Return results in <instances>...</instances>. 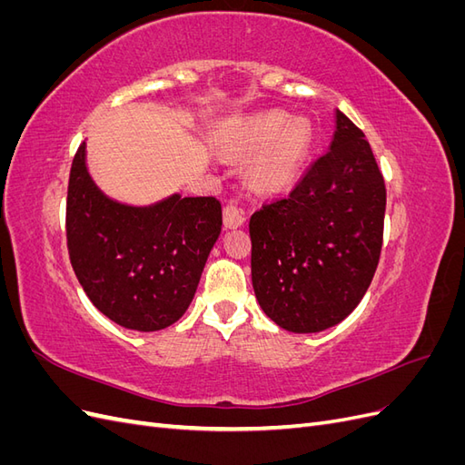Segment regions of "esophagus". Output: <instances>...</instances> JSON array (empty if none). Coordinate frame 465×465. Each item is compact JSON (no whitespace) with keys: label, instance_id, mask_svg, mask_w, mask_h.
Returning <instances> with one entry per match:
<instances>
[{"label":"esophagus","instance_id":"1","mask_svg":"<svg viewBox=\"0 0 465 465\" xmlns=\"http://www.w3.org/2000/svg\"><path fill=\"white\" fill-rule=\"evenodd\" d=\"M223 223L227 229H236L244 224V215L236 203H227L223 207Z\"/></svg>","mask_w":465,"mask_h":465}]
</instances>
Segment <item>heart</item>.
<instances>
[{
  "instance_id": "heart-1",
  "label": "heart",
  "mask_w": 465,
  "mask_h": 465,
  "mask_svg": "<svg viewBox=\"0 0 465 465\" xmlns=\"http://www.w3.org/2000/svg\"><path fill=\"white\" fill-rule=\"evenodd\" d=\"M229 143L242 154L258 151L250 163V178L262 190L279 192L297 180L312 139L304 122L289 124L285 114H263L236 124Z\"/></svg>"
}]
</instances>
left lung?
Wrapping results in <instances>:
<instances>
[{"label": "left lung", "instance_id": "8db88e82", "mask_svg": "<svg viewBox=\"0 0 465 465\" xmlns=\"http://www.w3.org/2000/svg\"><path fill=\"white\" fill-rule=\"evenodd\" d=\"M386 184L362 130L337 112L331 147L289 195L250 219L252 285L263 312L297 333L355 311L378 267Z\"/></svg>", "mask_w": 465, "mask_h": 465}]
</instances>
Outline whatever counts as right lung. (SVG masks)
<instances>
[{
	"mask_svg": "<svg viewBox=\"0 0 465 465\" xmlns=\"http://www.w3.org/2000/svg\"><path fill=\"white\" fill-rule=\"evenodd\" d=\"M221 202L173 195L128 207L96 190L85 142L69 171L65 236L74 272L89 301L124 328L163 330L190 306L219 238Z\"/></svg>",
	"mask_w": 465,
	"mask_h": 465,
	"instance_id": "right-lung-1",
	"label": "right lung"
}]
</instances>
